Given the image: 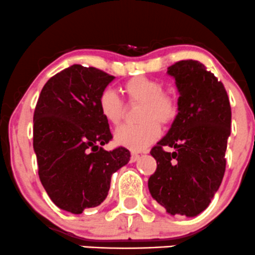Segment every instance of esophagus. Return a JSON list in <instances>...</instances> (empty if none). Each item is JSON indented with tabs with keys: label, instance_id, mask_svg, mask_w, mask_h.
Here are the masks:
<instances>
[{
	"label": "esophagus",
	"instance_id": "obj_1",
	"mask_svg": "<svg viewBox=\"0 0 255 255\" xmlns=\"http://www.w3.org/2000/svg\"><path fill=\"white\" fill-rule=\"evenodd\" d=\"M139 157H140V155L136 152H132V155H130V162H135L138 161Z\"/></svg>",
	"mask_w": 255,
	"mask_h": 255
}]
</instances>
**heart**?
<instances>
[{
    "label": "heart",
    "mask_w": 255,
    "mask_h": 255,
    "mask_svg": "<svg viewBox=\"0 0 255 255\" xmlns=\"http://www.w3.org/2000/svg\"><path fill=\"white\" fill-rule=\"evenodd\" d=\"M123 91L130 103H140L135 126H123L115 132V142L133 151L149 147L161 134L158 122L168 126L178 115L177 98L162 91L158 81L145 76H135L123 85ZM98 109L105 121L120 125L125 114V104L113 89H105L98 99Z\"/></svg>",
    "instance_id": "obj_1"
}]
</instances>
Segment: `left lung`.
I'll return each instance as SVG.
<instances>
[{
    "mask_svg": "<svg viewBox=\"0 0 255 255\" xmlns=\"http://www.w3.org/2000/svg\"><path fill=\"white\" fill-rule=\"evenodd\" d=\"M167 74L179 92L178 115L151 149L157 168L147 186L168 214L196 217L209 206L225 173L230 102L223 83L200 61H178ZM166 146L176 150L167 153Z\"/></svg>",
    "mask_w": 255,
    "mask_h": 255,
    "instance_id": "obj_1",
    "label": "left lung"
}]
</instances>
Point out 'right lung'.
I'll use <instances>...</instances> for the list:
<instances>
[{
  "label": "right lung",
  "mask_w": 255,
  "mask_h": 255,
  "mask_svg": "<svg viewBox=\"0 0 255 255\" xmlns=\"http://www.w3.org/2000/svg\"><path fill=\"white\" fill-rule=\"evenodd\" d=\"M114 78L75 64L47 81L36 104L33 150L40 180L54 205L70 213L99 206L111 175L129 161L125 147L103 149L113 135L98 99Z\"/></svg>",
  "instance_id": "right-lung-1"
}]
</instances>
